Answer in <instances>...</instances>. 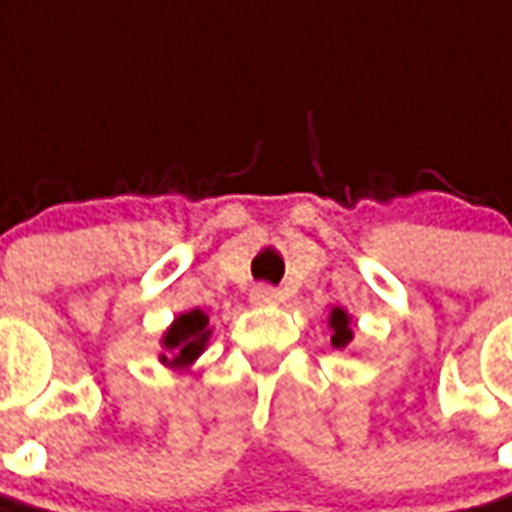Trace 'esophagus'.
Wrapping results in <instances>:
<instances>
[{
    "label": "esophagus",
    "instance_id": "obj_1",
    "mask_svg": "<svg viewBox=\"0 0 512 512\" xmlns=\"http://www.w3.org/2000/svg\"><path fill=\"white\" fill-rule=\"evenodd\" d=\"M252 304H277L279 301V290L271 288V285H255L252 293H249Z\"/></svg>",
    "mask_w": 512,
    "mask_h": 512
}]
</instances>
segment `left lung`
Returning <instances> with one entry per match:
<instances>
[{
	"label": "left lung",
	"mask_w": 512,
	"mask_h": 512,
	"mask_svg": "<svg viewBox=\"0 0 512 512\" xmlns=\"http://www.w3.org/2000/svg\"><path fill=\"white\" fill-rule=\"evenodd\" d=\"M329 321H332V329H334V337H332L334 348H345V345L351 343V337H354L351 329H348V323H351L348 321V315H345L343 310H334Z\"/></svg>",
	"instance_id": "obj_1"
}]
</instances>
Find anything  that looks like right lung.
Listing matches in <instances>:
<instances>
[{
    "label": "right lung",
    "instance_id": "right-lung-1",
    "mask_svg": "<svg viewBox=\"0 0 512 512\" xmlns=\"http://www.w3.org/2000/svg\"><path fill=\"white\" fill-rule=\"evenodd\" d=\"M208 315L202 310H191L180 315L178 321L169 326L167 337H164V348L169 356H161V362L169 367H186L191 365L202 348L208 343Z\"/></svg>",
    "mask_w": 512,
    "mask_h": 512
}]
</instances>
